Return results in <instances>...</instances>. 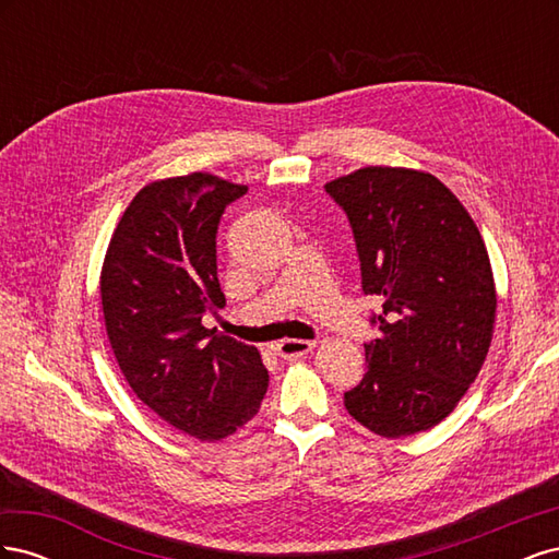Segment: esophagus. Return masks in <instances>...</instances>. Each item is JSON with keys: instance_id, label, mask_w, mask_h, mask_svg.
I'll use <instances>...</instances> for the list:
<instances>
[{"instance_id": "esophagus-1", "label": "esophagus", "mask_w": 559, "mask_h": 559, "mask_svg": "<svg viewBox=\"0 0 559 559\" xmlns=\"http://www.w3.org/2000/svg\"><path fill=\"white\" fill-rule=\"evenodd\" d=\"M282 359H298L302 354H308L314 349V341H296V337H286V341H280L273 347Z\"/></svg>"}]
</instances>
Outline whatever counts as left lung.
I'll list each match as a JSON object with an SVG mask.
<instances>
[{
    "label": "left lung",
    "instance_id": "1",
    "mask_svg": "<svg viewBox=\"0 0 559 559\" xmlns=\"http://www.w3.org/2000/svg\"><path fill=\"white\" fill-rule=\"evenodd\" d=\"M349 218L370 321L368 370L345 392L347 413L382 438L445 419L478 378L492 343L497 289L478 226L443 181L370 165L329 181Z\"/></svg>",
    "mask_w": 559,
    "mask_h": 559
}]
</instances>
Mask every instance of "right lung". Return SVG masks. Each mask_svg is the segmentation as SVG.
<instances>
[{
	"label": "right lung",
	"mask_w": 559,
	"mask_h": 559,
	"mask_svg": "<svg viewBox=\"0 0 559 559\" xmlns=\"http://www.w3.org/2000/svg\"><path fill=\"white\" fill-rule=\"evenodd\" d=\"M245 193L207 173L151 181L118 222L99 277L107 335L130 389L200 441L245 427L267 392L259 349L202 326L226 306L216 230Z\"/></svg>",
	"instance_id": "right-lung-1"
}]
</instances>
